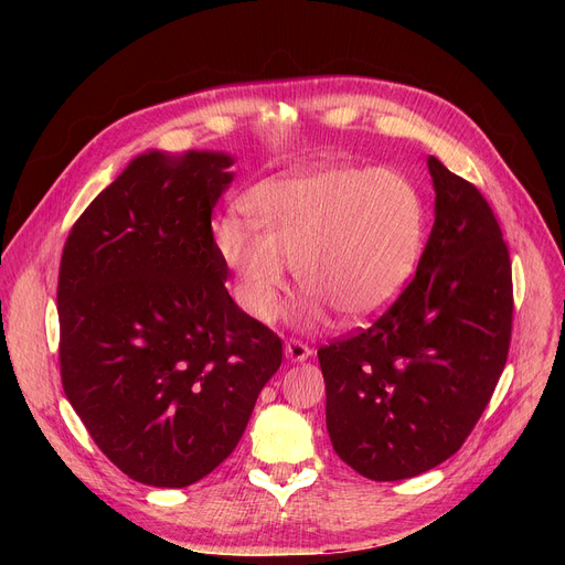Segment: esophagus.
Returning <instances> with one entry per match:
<instances>
[{
    "instance_id": "1",
    "label": "esophagus",
    "mask_w": 565,
    "mask_h": 565,
    "mask_svg": "<svg viewBox=\"0 0 565 565\" xmlns=\"http://www.w3.org/2000/svg\"><path fill=\"white\" fill-rule=\"evenodd\" d=\"M284 352H286V358H288L290 362H305V360L311 358V348L305 345V343H300V341H295V339L286 341Z\"/></svg>"
}]
</instances>
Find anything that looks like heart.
Masks as SVG:
<instances>
[{
	"label": "heart",
	"mask_w": 565,
	"mask_h": 565,
	"mask_svg": "<svg viewBox=\"0 0 565 565\" xmlns=\"http://www.w3.org/2000/svg\"><path fill=\"white\" fill-rule=\"evenodd\" d=\"M247 207L254 224L224 217L215 241L243 307L263 322L281 309L286 263L309 288L307 322H318L328 307L369 320L398 298L422 256L424 201L396 169L309 167L265 183Z\"/></svg>",
	"instance_id": "1"
}]
</instances>
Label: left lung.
<instances>
[{
  "label": "left lung",
  "instance_id": "left-lung-1",
  "mask_svg": "<svg viewBox=\"0 0 565 565\" xmlns=\"http://www.w3.org/2000/svg\"><path fill=\"white\" fill-rule=\"evenodd\" d=\"M428 171L435 224L417 275L369 330L318 350L332 447L371 481L451 458L509 358L511 258L492 207L433 156Z\"/></svg>",
  "mask_w": 565,
  "mask_h": 565
}]
</instances>
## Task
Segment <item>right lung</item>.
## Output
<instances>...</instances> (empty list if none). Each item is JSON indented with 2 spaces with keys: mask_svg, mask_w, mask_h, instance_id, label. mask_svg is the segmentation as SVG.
<instances>
[{
  "mask_svg": "<svg viewBox=\"0 0 565 565\" xmlns=\"http://www.w3.org/2000/svg\"><path fill=\"white\" fill-rule=\"evenodd\" d=\"M233 156L146 151L75 222L58 267L66 398L130 479L185 488L241 441L281 341L226 290L213 207Z\"/></svg>",
  "mask_w": 565,
  "mask_h": 565,
  "instance_id": "add662e5",
  "label": "right lung"
}]
</instances>
